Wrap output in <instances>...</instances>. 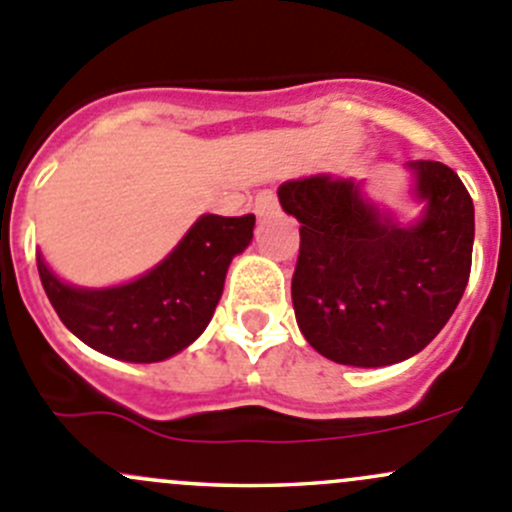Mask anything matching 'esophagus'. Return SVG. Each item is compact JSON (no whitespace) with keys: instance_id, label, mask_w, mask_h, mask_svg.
<instances>
[{"instance_id":"1","label":"esophagus","mask_w":512,"mask_h":512,"mask_svg":"<svg viewBox=\"0 0 512 512\" xmlns=\"http://www.w3.org/2000/svg\"><path fill=\"white\" fill-rule=\"evenodd\" d=\"M254 212H256V217H268V214H276L278 212L276 192H271V189H263L254 202Z\"/></svg>"}]
</instances>
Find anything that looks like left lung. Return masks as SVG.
Listing matches in <instances>:
<instances>
[{"label": "left lung", "mask_w": 512, "mask_h": 512, "mask_svg": "<svg viewBox=\"0 0 512 512\" xmlns=\"http://www.w3.org/2000/svg\"><path fill=\"white\" fill-rule=\"evenodd\" d=\"M419 224L397 226L360 187L325 175L278 187L300 221L291 295L300 333L328 360L384 367L424 350L449 323L471 276L473 199L444 162L414 160Z\"/></svg>", "instance_id": "obj_1"}]
</instances>
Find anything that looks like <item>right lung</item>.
Instances as JSON below:
<instances>
[{
  "label": "right lung",
  "mask_w": 512,
  "mask_h": 512,
  "mask_svg": "<svg viewBox=\"0 0 512 512\" xmlns=\"http://www.w3.org/2000/svg\"><path fill=\"white\" fill-rule=\"evenodd\" d=\"M254 214H207L165 261L128 286L81 291L39 256V278L61 323L103 355L160 362L197 340L212 320L231 258L249 246Z\"/></svg>",
  "instance_id": "right-lung-1"
}]
</instances>
